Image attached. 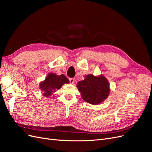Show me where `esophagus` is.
<instances>
[{
    "label": "esophagus",
    "instance_id": "obj_1",
    "mask_svg": "<svg viewBox=\"0 0 152 152\" xmlns=\"http://www.w3.org/2000/svg\"><path fill=\"white\" fill-rule=\"evenodd\" d=\"M69 80H70V82L71 84H73L75 82V79L74 78H70V79H69Z\"/></svg>",
    "mask_w": 152,
    "mask_h": 152
}]
</instances>
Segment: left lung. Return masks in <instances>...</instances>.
Masks as SVG:
<instances>
[{
    "label": "left lung",
    "instance_id": "left-lung-1",
    "mask_svg": "<svg viewBox=\"0 0 152 152\" xmlns=\"http://www.w3.org/2000/svg\"><path fill=\"white\" fill-rule=\"evenodd\" d=\"M78 90L82 98L87 103L98 104L108 98L110 91L108 80L103 75L98 77L92 74L85 76V79L77 83Z\"/></svg>",
    "mask_w": 152,
    "mask_h": 152
}]
</instances>
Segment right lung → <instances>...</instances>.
Masks as SVG:
<instances>
[{
  "label": "right lung",
  "mask_w": 152,
  "mask_h": 152,
  "mask_svg": "<svg viewBox=\"0 0 152 152\" xmlns=\"http://www.w3.org/2000/svg\"><path fill=\"white\" fill-rule=\"evenodd\" d=\"M68 83H69V80L63 74L57 75L55 73H50L45 79L40 82L39 87L42 91L44 96L49 97L53 92L60 89L63 84Z\"/></svg>",
  "instance_id": "obj_1"
}]
</instances>
